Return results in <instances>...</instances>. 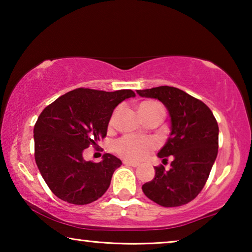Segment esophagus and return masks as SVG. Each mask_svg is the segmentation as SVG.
<instances>
[{"instance_id": "esophagus-1", "label": "esophagus", "mask_w": 252, "mask_h": 252, "mask_svg": "<svg viewBox=\"0 0 252 252\" xmlns=\"http://www.w3.org/2000/svg\"><path fill=\"white\" fill-rule=\"evenodd\" d=\"M123 164H125V165H130V167H133V168H136L139 165L138 163H135V162H131V161H127V160L123 161Z\"/></svg>"}]
</instances>
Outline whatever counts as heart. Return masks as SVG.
Returning <instances> with one entry per match:
<instances>
[{
    "label": "heart",
    "mask_w": 252,
    "mask_h": 252,
    "mask_svg": "<svg viewBox=\"0 0 252 252\" xmlns=\"http://www.w3.org/2000/svg\"><path fill=\"white\" fill-rule=\"evenodd\" d=\"M160 104L156 101H144L140 104V111H144ZM113 122V118L111 119V123ZM158 143L155 139L149 136L126 134L118 139L113 143V150L119 156L130 161H140L147 158L157 148Z\"/></svg>",
    "instance_id": "obj_1"
}]
</instances>
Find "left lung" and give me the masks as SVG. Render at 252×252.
<instances>
[{
  "label": "left lung",
  "mask_w": 252,
  "mask_h": 252,
  "mask_svg": "<svg viewBox=\"0 0 252 252\" xmlns=\"http://www.w3.org/2000/svg\"><path fill=\"white\" fill-rule=\"evenodd\" d=\"M136 93L161 101L171 117V133L158 153L163 161L172 158L171 168L156 167L143 193L162 207L187 204L201 192L218 155V123L207 104L178 88L162 85Z\"/></svg>",
  "instance_id": "1"
}]
</instances>
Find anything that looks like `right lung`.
<instances>
[{"mask_svg":"<svg viewBox=\"0 0 252 252\" xmlns=\"http://www.w3.org/2000/svg\"><path fill=\"white\" fill-rule=\"evenodd\" d=\"M132 90L106 92L79 88L42 111L34 126V158L42 178L59 199L91 203L104 194L120 159L104 153L101 162L85 161L83 150L104 139L110 118Z\"/></svg>","mask_w":252,"mask_h":252,"instance_id":"right-lung-1","label":"right lung"}]
</instances>
